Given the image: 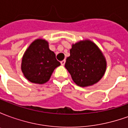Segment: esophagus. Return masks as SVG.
<instances>
[{
	"mask_svg": "<svg viewBox=\"0 0 128 128\" xmlns=\"http://www.w3.org/2000/svg\"><path fill=\"white\" fill-rule=\"evenodd\" d=\"M65 62H66V60H64L61 61V64L62 65H64V64H65Z\"/></svg>",
	"mask_w": 128,
	"mask_h": 128,
	"instance_id": "34e87169",
	"label": "esophagus"
}]
</instances>
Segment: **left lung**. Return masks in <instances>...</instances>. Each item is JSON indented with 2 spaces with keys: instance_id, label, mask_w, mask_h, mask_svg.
Returning <instances> with one entry per match:
<instances>
[{
  "instance_id": "8db88e82",
  "label": "left lung",
  "mask_w": 128,
  "mask_h": 128,
  "mask_svg": "<svg viewBox=\"0 0 128 128\" xmlns=\"http://www.w3.org/2000/svg\"><path fill=\"white\" fill-rule=\"evenodd\" d=\"M65 67L77 85L92 86L104 76L106 68L104 56L95 44L90 40L78 42L70 50Z\"/></svg>"
}]
</instances>
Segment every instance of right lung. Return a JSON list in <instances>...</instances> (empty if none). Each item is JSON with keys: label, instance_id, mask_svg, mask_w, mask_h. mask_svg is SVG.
Instances as JSON below:
<instances>
[{"label": "right lung", "instance_id": "right-lung-1", "mask_svg": "<svg viewBox=\"0 0 128 128\" xmlns=\"http://www.w3.org/2000/svg\"><path fill=\"white\" fill-rule=\"evenodd\" d=\"M60 65L56 54L50 50L44 40H35L24 53L22 60V71L32 83L42 84L50 79L54 69Z\"/></svg>", "mask_w": 128, "mask_h": 128}]
</instances>
